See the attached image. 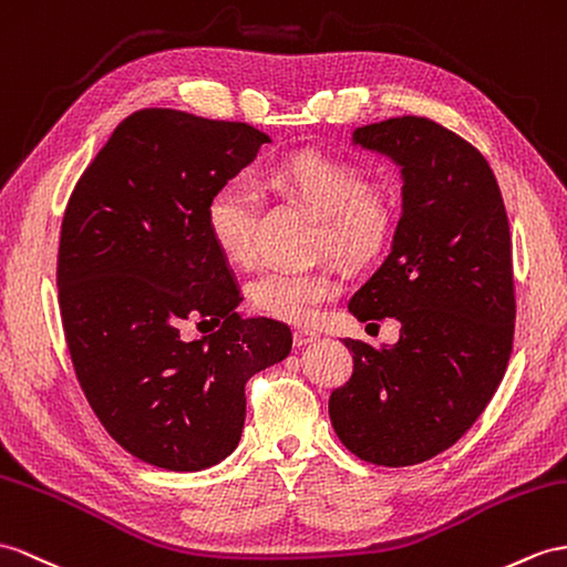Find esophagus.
Segmentation results:
<instances>
[{"instance_id":"esophagus-1","label":"esophagus","mask_w":567,"mask_h":567,"mask_svg":"<svg viewBox=\"0 0 567 567\" xmlns=\"http://www.w3.org/2000/svg\"><path fill=\"white\" fill-rule=\"evenodd\" d=\"M312 341H317L315 331H310V329H296L293 331V347L302 349V347H308V343H312Z\"/></svg>"}]
</instances>
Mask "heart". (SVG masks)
Masks as SVG:
<instances>
[{
    "label": "heart",
    "instance_id": "heart-1",
    "mask_svg": "<svg viewBox=\"0 0 567 567\" xmlns=\"http://www.w3.org/2000/svg\"><path fill=\"white\" fill-rule=\"evenodd\" d=\"M269 183L317 218V245L347 261L375 255L394 226L388 192L368 185L361 165L327 151H300L269 171ZM255 192L245 179H228L206 202V230L230 261L252 252ZM337 296V284L320 271H271L252 286L257 312L286 324H315Z\"/></svg>",
    "mask_w": 567,
    "mask_h": 567
}]
</instances>
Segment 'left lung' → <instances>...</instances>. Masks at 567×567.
I'll return each instance as SVG.
<instances>
[{"label":"left lung","instance_id":"1","mask_svg":"<svg viewBox=\"0 0 567 567\" xmlns=\"http://www.w3.org/2000/svg\"><path fill=\"white\" fill-rule=\"evenodd\" d=\"M402 165L392 250L349 300L361 322H402L394 347L343 339L353 375L329 396V419L358 460L411 466L474 425L505 375L515 337L513 240L488 161L427 117L353 132Z\"/></svg>","mask_w":567,"mask_h":567}]
</instances>
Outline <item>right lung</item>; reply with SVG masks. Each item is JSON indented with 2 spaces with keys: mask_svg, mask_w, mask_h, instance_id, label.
Instances as JSON below:
<instances>
[{
  "mask_svg": "<svg viewBox=\"0 0 567 567\" xmlns=\"http://www.w3.org/2000/svg\"><path fill=\"white\" fill-rule=\"evenodd\" d=\"M271 140L171 107L117 124L69 197L58 288L76 380L136 460L199 472L236 450L245 384L291 353V329L236 312L240 291L206 230V202ZM185 319L224 321L183 342Z\"/></svg>",
  "mask_w": 567,
  "mask_h": 567,
  "instance_id": "add662e5",
  "label": "right lung"
}]
</instances>
